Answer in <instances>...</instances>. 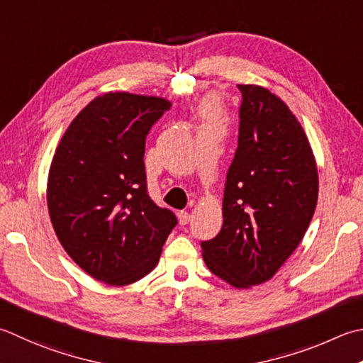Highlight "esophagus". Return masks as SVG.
I'll use <instances>...</instances> for the list:
<instances>
[{
    "instance_id": "34e87169",
    "label": "esophagus",
    "mask_w": 363,
    "mask_h": 363,
    "mask_svg": "<svg viewBox=\"0 0 363 363\" xmlns=\"http://www.w3.org/2000/svg\"><path fill=\"white\" fill-rule=\"evenodd\" d=\"M177 218H179V223L181 225H187L190 222L191 216L189 214L187 211H179V212H177Z\"/></svg>"
}]
</instances>
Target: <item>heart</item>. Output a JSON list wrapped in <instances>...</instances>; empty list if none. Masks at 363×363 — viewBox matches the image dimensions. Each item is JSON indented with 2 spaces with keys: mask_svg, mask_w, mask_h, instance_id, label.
Returning a JSON list of instances; mask_svg holds the SVG:
<instances>
[{
  "mask_svg": "<svg viewBox=\"0 0 363 363\" xmlns=\"http://www.w3.org/2000/svg\"><path fill=\"white\" fill-rule=\"evenodd\" d=\"M201 113H203V116L209 121H216V118H217V110H216V105L212 104L211 101H206L204 104H203V106H201Z\"/></svg>",
  "mask_w": 363,
  "mask_h": 363,
  "instance_id": "1",
  "label": "heart"
}]
</instances>
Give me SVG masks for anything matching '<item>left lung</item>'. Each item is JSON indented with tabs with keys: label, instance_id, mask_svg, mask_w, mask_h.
Masks as SVG:
<instances>
[{
	"label": "left lung",
	"instance_id": "left-lung-1",
	"mask_svg": "<svg viewBox=\"0 0 363 363\" xmlns=\"http://www.w3.org/2000/svg\"><path fill=\"white\" fill-rule=\"evenodd\" d=\"M239 145L223 194V225L201 242L212 274L239 289L271 280L307 233L318 168L289 106L258 84H238Z\"/></svg>",
	"mask_w": 363,
	"mask_h": 363
}]
</instances>
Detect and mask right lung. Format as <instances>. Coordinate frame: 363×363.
<instances>
[{
    "label": "right lung",
    "mask_w": 363,
    "mask_h": 363,
    "mask_svg": "<svg viewBox=\"0 0 363 363\" xmlns=\"http://www.w3.org/2000/svg\"><path fill=\"white\" fill-rule=\"evenodd\" d=\"M169 108L157 96H97L69 124L50 165L56 238L84 272L110 286L151 272L177 223L149 198L143 162L146 135Z\"/></svg>",
    "instance_id": "right-lung-1"
}]
</instances>
